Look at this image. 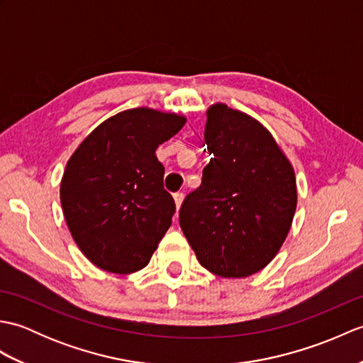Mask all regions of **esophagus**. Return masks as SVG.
Instances as JSON below:
<instances>
[{"label": "esophagus", "instance_id": "esophagus-1", "mask_svg": "<svg viewBox=\"0 0 363 363\" xmlns=\"http://www.w3.org/2000/svg\"><path fill=\"white\" fill-rule=\"evenodd\" d=\"M173 198H174V203H176V209H179L182 201H184V194H181V191H177V194L173 195Z\"/></svg>", "mask_w": 363, "mask_h": 363}]
</instances>
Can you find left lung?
<instances>
[{
	"label": "left lung",
	"instance_id": "1",
	"mask_svg": "<svg viewBox=\"0 0 363 363\" xmlns=\"http://www.w3.org/2000/svg\"><path fill=\"white\" fill-rule=\"evenodd\" d=\"M204 140L212 157L201 186L181 206V229L206 269L251 276L273 260L289 234L295 172L257 120L226 104L209 107Z\"/></svg>",
	"mask_w": 363,
	"mask_h": 363
}]
</instances>
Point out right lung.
Listing matches in <instances>:
<instances>
[{"mask_svg":"<svg viewBox=\"0 0 363 363\" xmlns=\"http://www.w3.org/2000/svg\"><path fill=\"white\" fill-rule=\"evenodd\" d=\"M186 117L137 107L107 118L73 152L60 203L84 256L104 272L145 268L172 226L174 199L164 189L157 146Z\"/></svg>","mask_w":363,"mask_h":363,"instance_id":"obj_1","label":"right lung"}]
</instances>
